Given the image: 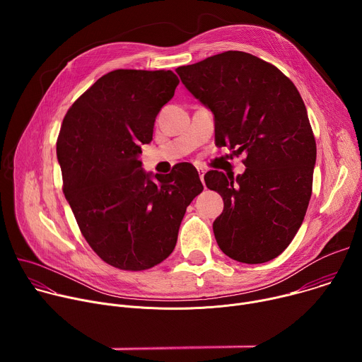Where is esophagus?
<instances>
[{
  "label": "esophagus",
  "mask_w": 362,
  "mask_h": 362,
  "mask_svg": "<svg viewBox=\"0 0 362 362\" xmlns=\"http://www.w3.org/2000/svg\"><path fill=\"white\" fill-rule=\"evenodd\" d=\"M197 173H199V176H200V180H202V183H204V169L203 168H197Z\"/></svg>",
  "instance_id": "1"
}]
</instances>
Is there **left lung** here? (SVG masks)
<instances>
[{"instance_id": "left-lung-1", "label": "left lung", "mask_w": 362, "mask_h": 362, "mask_svg": "<svg viewBox=\"0 0 362 362\" xmlns=\"http://www.w3.org/2000/svg\"><path fill=\"white\" fill-rule=\"evenodd\" d=\"M215 116V141L246 154L243 175L211 170L204 182L223 197L214 222L221 250L243 264L281 255L300 228L313 194L317 143L295 84L243 51L176 69Z\"/></svg>"}]
</instances>
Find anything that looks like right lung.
Returning <instances> with one entry per match:
<instances>
[{
    "label": "right lung",
    "instance_id": "right-lung-1",
    "mask_svg": "<svg viewBox=\"0 0 362 362\" xmlns=\"http://www.w3.org/2000/svg\"><path fill=\"white\" fill-rule=\"evenodd\" d=\"M170 70H115L69 109L57 139L63 192L81 235L106 264L144 271L173 252L190 202L203 190L197 170L179 163L169 175L141 169L140 144L175 95Z\"/></svg>",
    "mask_w": 362,
    "mask_h": 362
}]
</instances>
